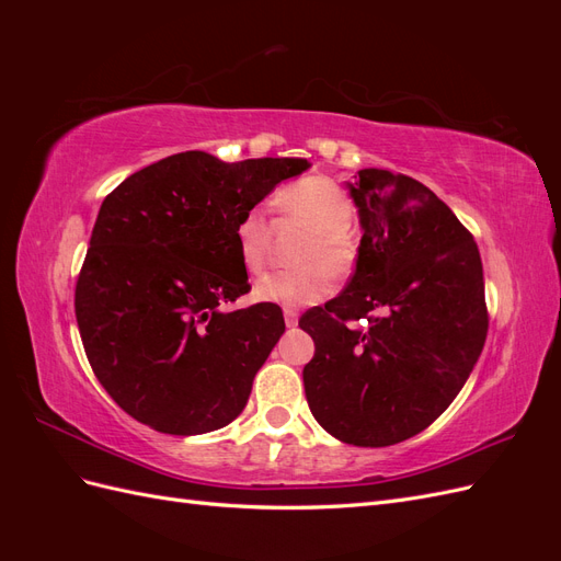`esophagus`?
Masks as SVG:
<instances>
[{
	"instance_id": "esophagus-1",
	"label": "esophagus",
	"mask_w": 561,
	"mask_h": 561,
	"mask_svg": "<svg viewBox=\"0 0 561 561\" xmlns=\"http://www.w3.org/2000/svg\"><path fill=\"white\" fill-rule=\"evenodd\" d=\"M283 316H285V325H287V328H297L299 313H297L295 309H285V311H283Z\"/></svg>"
}]
</instances>
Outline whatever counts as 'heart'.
I'll list each match as a JSON object with an SVG mask.
<instances>
[{"label":"heart","mask_w":561,"mask_h":561,"mask_svg":"<svg viewBox=\"0 0 561 561\" xmlns=\"http://www.w3.org/2000/svg\"><path fill=\"white\" fill-rule=\"evenodd\" d=\"M278 208L311 229L301 243L295 262L301 264L287 271H271L254 283V297L285 309H299L325 297L330 290V274L334 278L348 276L358 262V245L348 233L353 215L351 198L330 178H304L276 196ZM239 257L252 274L264 266L268 222L260 208H250L236 225Z\"/></svg>","instance_id":"b5f03b06"}]
</instances>
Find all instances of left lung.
<instances>
[{"label":"left lung","instance_id":"1","mask_svg":"<svg viewBox=\"0 0 561 561\" xmlns=\"http://www.w3.org/2000/svg\"><path fill=\"white\" fill-rule=\"evenodd\" d=\"M348 190L358 262L342 295L299 318L316 344L304 390L330 435L388 447L428 428L478 363L489 328L482 260L421 182L365 168Z\"/></svg>","mask_w":561,"mask_h":561}]
</instances>
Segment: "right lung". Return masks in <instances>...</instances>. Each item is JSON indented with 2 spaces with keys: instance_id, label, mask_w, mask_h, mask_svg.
<instances>
[{
  "instance_id": "add662e5",
  "label": "right lung",
  "mask_w": 561,
  "mask_h": 561,
  "mask_svg": "<svg viewBox=\"0 0 561 561\" xmlns=\"http://www.w3.org/2000/svg\"><path fill=\"white\" fill-rule=\"evenodd\" d=\"M309 165L182 151L107 194L75 313L98 381L126 414L159 433L201 435L243 412L285 320L266 301L222 309L250 290L236 225Z\"/></svg>"
}]
</instances>
